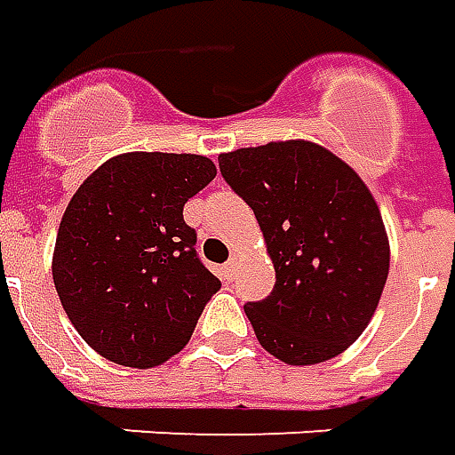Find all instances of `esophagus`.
Returning <instances> with one entry per match:
<instances>
[{"label":"esophagus","mask_w":455,"mask_h":455,"mask_svg":"<svg viewBox=\"0 0 455 455\" xmlns=\"http://www.w3.org/2000/svg\"><path fill=\"white\" fill-rule=\"evenodd\" d=\"M236 264H239V261H236V256H231L227 264H224V276H227V279H231V276H234V271H236Z\"/></svg>","instance_id":"obj_1"}]
</instances>
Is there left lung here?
<instances>
[{
	"instance_id": "8db88e82",
	"label": "left lung",
	"mask_w": 455,
	"mask_h": 455,
	"mask_svg": "<svg viewBox=\"0 0 455 455\" xmlns=\"http://www.w3.org/2000/svg\"><path fill=\"white\" fill-rule=\"evenodd\" d=\"M219 169L253 209L276 268L274 291L243 306L259 344L291 366L344 354L388 276V236L369 187L301 139L228 151Z\"/></svg>"
}]
</instances>
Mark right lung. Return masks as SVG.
I'll list each match as a JSON object with an SVG mask.
<instances>
[{
	"mask_svg": "<svg viewBox=\"0 0 455 455\" xmlns=\"http://www.w3.org/2000/svg\"><path fill=\"white\" fill-rule=\"evenodd\" d=\"M216 176L199 154L132 151L101 164L61 216L59 301L97 354L151 369L188 344L221 289L196 253L184 204Z\"/></svg>",
	"mask_w": 455,
	"mask_h": 455,
	"instance_id": "add662e5",
	"label": "right lung"
}]
</instances>
